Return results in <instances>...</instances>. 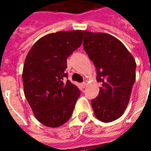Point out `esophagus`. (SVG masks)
Instances as JSON below:
<instances>
[{"mask_svg": "<svg viewBox=\"0 0 151 151\" xmlns=\"http://www.w3.org/2000/svg\"><path fill=\"white\" fill-rule=\"evenodd\" d=\"M82 88H85L86 86V82H82Z\"/></svg>", "mask_w": 151, "mask_h": 151, "instance_id": "34e87169", "label": "esophagus"}]
</instances>
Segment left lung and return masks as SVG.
<instances>
[{
	"label": "left lung",
	"mask_w": 151,
	"mask_h": 151,
	"mask_svg": "<svg viewBox=\"0 0 151 151\" xmlns=\"http://www.w3.org/2000/svg\"><path fill=\"white\" fill-rule=\"evenodd\" d=\"M83 47L102 82L98 96L91 100L98 120L111 122L120 118L129 102L136 79V62L125 46L106 33L84 31Z\"/></svg>",
	"instance_id": "8db88e82"
}]
</instances>
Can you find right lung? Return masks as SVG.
<instances>
[{"instance_id":"1","label":"right lung","mask_w":151,"mask_h":151,"mask_svg":"<svg viewBox=\"0 0 151 151\" xmlns=\"http://www.w3.org/2000/svg\"><path fill=\"white\" fill-rule=\"evenodd\" d=\"M83 40V31H59L40 38L25 60L22 82L26 98L35 118L56 128L71 116L80 91L68 77L67 58Z\"/></svg>"}]
</instances>
